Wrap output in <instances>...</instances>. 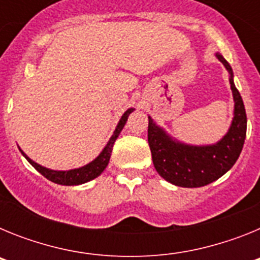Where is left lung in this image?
Returning a JSON list of instances; mask_svg holds the SVG:
<instances>
[{"label": "left lung", "mask_w": 260, "mask_h": 260, "mask_svg": "<svg viewBox=\"0 0 260 260\" xmlns=\"http://www.w3.org/2000/svg\"><path fill=\"white\" fill-rule=\"evenodd\" d=\"M216 57L231 74L229 83L234 99L233 121L221 141L210 146L181 143L148 117V144L153 167L164 180L181 187H201L224 176L237 161L246 138V112L242 98L234 86L233 71L221 54L216 53Z\"/></svg>", "instance_id": "obj_1"}]
</instances>
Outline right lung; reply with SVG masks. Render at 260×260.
Wrapping results in <instances>:
<instances>
[{
    "label": "right lung",
    "mask_w": 260,
    "mask_h": 260,
    "mask_svg": "<svg viewBox=\"0 0 260 260\" xmlns=\"http://www.w3.org/2000/svg\"><path fill=\"white\" fill-rule=\"evenodd\" d=\"M133 110L134 109L130 108V109H127L125 113H123V116L121 117V119H119V122L118 125H117L116 130H114L113 135L110 137L109 142L107 143L104 150L102 151V153H100V155H99L93 161H91L89 164L84 165V167L82 168L71 169V171H52V169L41 167V165H39L38 162L32 161L31 158H29L26 153L23 152L22 150H20V152L23 153V156L27 158V161H28L32 167L35 168L39 173L43 174L45 178H48V180L52 181V182L58 183V185H65V186H74V185H82V183H86L88 182V181L96 178L98 176H100V174L103 173V171L107 168L108 162H109L110 155H112V148H113L114 142H116V139L118 138L119 133H121V130H122L123 126H125L126 121H127L128 114L132 113Z\"/></svg>",
    "instance_id": "obj_1"
}]
</instances>
